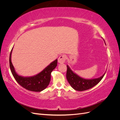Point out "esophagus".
I'll list each match as a JSON object with an SVG mask.
<instances>
[{
    "mask_svg": "<svg viewBox=\"0 0 120 120\" xmlns=\"http://www.w3.org/2000/svg\"><path fill=\"white\" fill-rule=\"evenodd\" d=\"M66 56L64 55H61L59 57V59H58V62L60 64H63L64 63L65 60H66Z\"/></svg>",
    "mask_w": 120,
    "mask_h": 120,
    "instance_id": "1",
    "label": "esophagus"
}]
</instances>
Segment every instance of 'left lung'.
Masks as SVG:
<instances>
[{
	"label": "left lung",
	"instance_id": "8db88e82",
	"mask_svg": "<svg viewBox=\"0 0 120 120\" xmlns=\"http://www.w3.org/2000/svg\"><path fill=\"white\" fill-rule=\"evenodd\" d=\"M104 41H105L104 39ZM67 67L66 77L67 80L72 88L78 91H83L93 88L101 81L106 73L105 72L102 76L98 78L89 79H85L80 77L73 72L68 65H67Z\"/></svg>",
	"mask_w": 120,
	"mask_h": 120
}]
</instances>
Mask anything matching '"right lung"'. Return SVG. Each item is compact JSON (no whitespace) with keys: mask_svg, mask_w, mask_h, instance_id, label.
Masks as SVG:
<instances>
[{"mask_svg":"<svg viewBox=\"0 0 120 120\" xmlns=\"http://www.w3.org/2000/svg\"><path fill=\"white\" fill-rule=\"evenodd\" d=\"M12 49L10 53L9 66L11 71L16 82L23 88L32 92H39L46 89L50 82L51 72L57 66V60L52 61L38 74L31 77H23L16 73L12 64L11 57Z\"/></svg>","mask_w":120,"mask_h":120,"instance_id":"right-lung-1","label":"right lung"}]
</instances>
